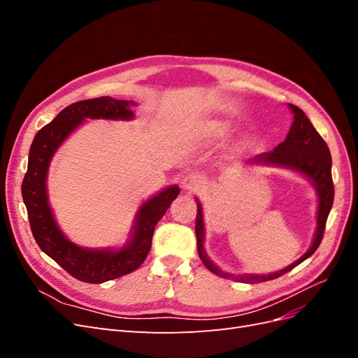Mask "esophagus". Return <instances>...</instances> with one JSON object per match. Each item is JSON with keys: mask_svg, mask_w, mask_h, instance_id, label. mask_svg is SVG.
<instances>
[{"mask_svg": "<svg viewBox=\"0 0 358 358\" xmlns=\"http://www.w3.org/2000/svg\"><path fill=\"white\" fill-rule=\"evenodd\" d=\"M201 176L196 175V173H188V175L183 176L182 179V188L188 192H194L201 187Z\"/></svg>", "mask_w": 358, "mask_h": 358, "instance_id": "esophagus-1", "label": "esophagus"}]
</instances>
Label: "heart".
Returning a JSON list of instances; mask_svg holds the SVG:
<instances>
[{"label": "heart", "mask_w": 358, "mask_h": 358, "mask_svg": "<svg viewBox=\"0 0 358 358\" xmlns=\"http://www.w3.org/2000/svg\"><path fill=\"white\" fill-rule=\"evenodd\" d=\"M209 129L215 136L225 137L234 131V125L231 121H227V119H218V121H213L209 124Z\"/></svg>", "instance_id": "1"}]
</instances>
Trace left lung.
I'll return each instance as SVG.
<instances>
[{
  "label": "left lung",
  "mask_w": 358,
  "mask_h": 358,
  "mask_svg": "<svg viewBox=\"0 0 358 358\" xmlns=\"http://www.w3.org/2000/svg\"><path fill=\"white\" fill-rule=\"evenodd\" d=\"M289 110L294 116V121L289 128V133L287 134V138L282 143H279L272 152H264L262 155H257L251 159L246 161V164L251 166H267V167H278V169H287L297 171L300 175L308 178L313 188L317 191L318 197V210H317V230L310 248L303 254L297 262L287 266L282 270L278 272L268 273V275H230L229 272H224L218 266L212 263V259L208 257L204 251V218H203V208L199 199L197 201V216H196V236H197V251L200 255V259L203 264L208 267L212 273L218 275L225 279H234L239 282L246 284H257L264 282V280H272L284 273L289 272V270L299 266L300 263L305 262L313 252L317 251L322 241L324 229H326L327 216L331 210L333 199H334V188L331 180V155L327 143L324 142L322 137L318 134V131L305 112L300 110L297 106L288 104Z\"/></svg>",
  "instance_id": "1"
}]
</instances>
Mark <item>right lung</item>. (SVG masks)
<instances>
[{"label":"right lung","mask_w":358,"mask_h":358,"mask_svg":"<svg viewBox=\"0 0 358 358\" xmlns=\"http://www.w3.org/2000/svg\"><path fill=\"white\" fill-rule=\"evenodd\" d=\"M131 106L136 104L127 100H115L112 96L73 103L40 129L29 148L22 197L32 236L43 252L55 259L73 278L88 284H103L106 280L131 273L142 266L152 246L155 225L180 192L178 185H171L140 206L129 239L119 249L83 248L73 243L61 231L50 209L46 187L53 155L86 119L131 121L134 117Z\"/></svg>","instance_id":"right-lung-1"}]
</instances>
